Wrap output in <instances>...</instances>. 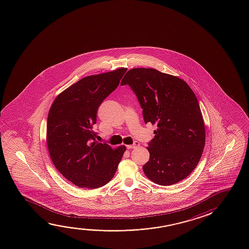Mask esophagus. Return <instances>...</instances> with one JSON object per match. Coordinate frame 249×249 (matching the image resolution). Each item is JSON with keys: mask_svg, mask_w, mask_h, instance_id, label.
Here are the masks:
<instances>
[{"mask_svg": "<svg viewBox=\"0 0 249 249\" xmlns=\"http://www.w3.org/2000/svg\"><path fill=\"white\" fill-rule=\"evenodd\" d=\"M139 145H140V143H139L138 142H135L133 145H126V148H127V149L136 148V147H138Z\"/></svg>", "mask_w": 249, "mask_h": 249, "instance_id": "esophagus-1", "label": "esophagus"}]
</instances>
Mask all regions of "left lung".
<instances>
[{
	"label": "left lung",
	"instance_id": "8db88e82",
	"mask_svg": "<svg viewBox=\"0 0 249 249\" xmlns=\"http://www.w3.org/2000/svg\"><path fill=\"white\" fill-rule=\"evenodd\" d=\"M126 84L136 94L145 123L157 126L146 147L145 176L160 185L178 183L196 168L205 145L196 96L183 79L152 68L129 70L121 83Z\"/></svg>",
	"mask_w": 249,
	"mask_h": 249
}]
</instances>
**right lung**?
<instances>
[{"label": "right lung", "instance_id": "obj_1", "mask_svg": "<svg viewBox=\"0 0 249 249\" xmlns=\"http://www.w3.org/2000/svg\"><path fill=\"white\" fill-rule=\"evenodd\" d=\"M126 68L84 77L62 91L47 117L46 143L58 172L77 187L96 189L115 175L125 145L111 148L96 141L97 109L115 90Z\"/></svg>", "mask_w": 249, "mask_h": 249}]
</instances>
